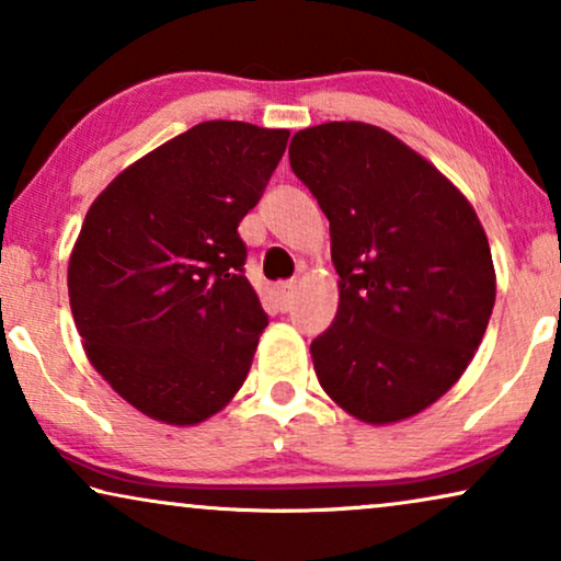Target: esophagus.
Listing matches in <instances>:
<instances>
[{
    "label": "esophagus",
    "mask_w": 561,
    "mask_h": 561,
    "mask_svg": "<svg viewBox=\"0 0 561 561\" xmlns=\"http://www.w3.org/2000/svg\"><path fill=\"white\" fill-rule=\"evenodd\" d=\"M294 296H296V283L294 280L278 283V286H275V301H278L280 311H288L290 306H294Z\"/></svg>",
    "instance_id": "1"
}]
</instances>
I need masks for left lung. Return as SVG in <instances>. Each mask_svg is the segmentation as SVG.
<instances>
[{
  "mask_svg": "<svg viewBox=\"0 0 561 561\" xmlns=\"http://www.w3.org/2000/svg\"><path fill=\"white\" fill-rule=\"evenodd\" d=\"M290 168L329 219L340 306L311 342L321 388L382 426L439 401L474 357L495 267L472 204L386 129L327 122L294 135Z\"/></svg>",
  "mask_w": 561,
  "mask_h": 561,
  "instance_id": "left-lung-1",
  "label": "left lung"
}]
</instances>
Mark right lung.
Wrapping results in <instances>:
<instances>
[{"instance_id": "1", "label": "right lung", "mask_w": 561, "mask_h": 561, "mask_svg": "<svg viewBox=\"0 0 561 561\" xmlns=\"http://www.w3.org/2000/svg\"><path fill=\"white\" fill-rule=\"evenodd\" d=\"M288 135L202 122L127 165L89 206L68 260L73 321L94 370L145 416L202 424L248 378L267 317L237 227Z\"/></svg>"}]
</instances>
